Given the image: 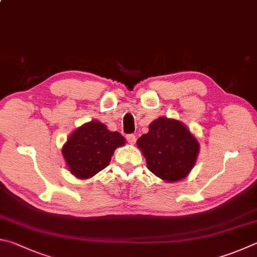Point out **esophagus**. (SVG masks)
Returning a JSON list of instances; mask_svg holds the SVG:
<instances>
[{
    "instance_id": "esophagus-1",
    "label": "esophagus",
    "mask_w": 257,
    "mask_h": 257,
    "mask_svg": "<svg viewBox=\"0 0 257 257\" xmlns=\"http://www.w3.org/2000/svg\"><path fill=\"white\" fill-rule=\"evenodd\" d=\"M125 139H127V142L129 144H135V143H136V136H135L134 134L127 135V136H125Z\"/></svg>"
}]
</instances>
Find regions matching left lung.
Wrapping results in <instances>:
<instances>
[{"instance_id":"1","label":"left lung","mask_w":257,"mask_h":257,"mask_svg":"<svg viewBox=\"0 0 257 257\" xmlns=\"http://www.w3.org/2000/svg\"><path fill=\"white\" fill-rule=\"evenodd\" d=\"M148 170L167 182L180 181L189 174L197 161L199 143L180 121L158 118L149 132L138 138Z\"/></svg>"}]
</instances>
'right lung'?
<instances>
[{
    "label": "right lung",
    "mask_w": 257,
    "mask_h": 257,
    "mask_svg": "<svg viewBox=\"0 0 257 257\" xmlns=\"http://www.w3.org/2000/svg\"><path fill=\"white\" fill-rule=\"evenodd\" d=\"M118 132H110L99 121L77 128L63 147L68 170L78 179H88L109 165L114 149L124 145Z\"/></svg>",
    "instance_id": "right-lung-1"
}]
</instances>
